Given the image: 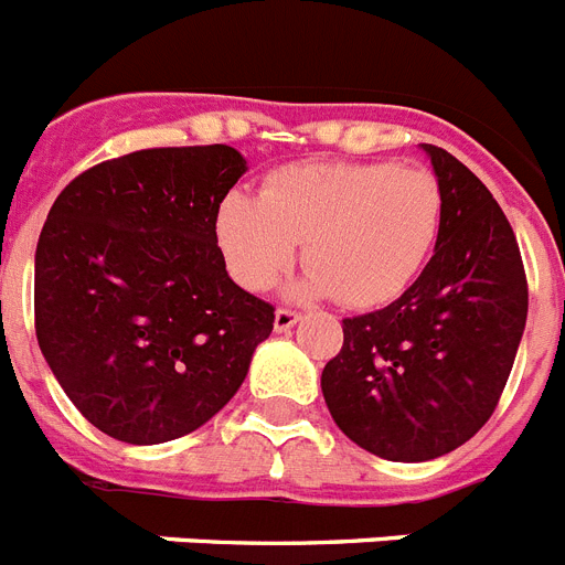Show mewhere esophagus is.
Listing matches in <instances>:
<instances>
[{
  "label": "esophagus",
  "mask_w": 565,
  "mask_h": 565,
  "mask_svg": "<svg viewBox=\"0 0 565 565\" xmlns=\"http://www.w3.org/2000/svg\"><path fill=\"white\" fill-rule=\"evenodd\" d=\"M300 322V311H294V308H277V315H274V329L282 334V331H291L294 326Z\"/></svg>",
  "instance_id": "1"
}]
</instances>
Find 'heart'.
Segmentation results:
<instances>
[{"label": "heart", "mask_w": 565, "mask_h": 565, "mask_svg": "<svg viewBox=\"0 0 565 565\" xmlns=\"http://www.w3.org/2000/svg\"><path fill=\"white\" fill-rule=\"evenodd\" d=\"M440 225L443 188L426 168L306 162L268 173L259 196H225L214 231L225 268L248 291L271 288L306 243L302 291L377 308L417 279Z\"/></svg>", "instance_id": "obj_1"}]
</instances>
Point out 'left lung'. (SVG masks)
<instances>
[{"label":"left lung","mask_w":565,"mask_h":565,"mask_svg":"<svg viewBox=\"0 0 565 565\" xmlns=\"http://www.w3.org/2000/svg\"><path fill=\"white\" fill-rule=\"evenodd\" d=\"M443 188L434 257L392 306L342 320L322 397L342 434L394 462L455 451L486 426L529 315L518 236L460 159L423 145Z\"/></svg>","instance_id":"8db88e82"}]
</instances>
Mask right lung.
<instances>
[{
  "mask_svg": "<svg viewBox=\"0 0 565 565\" xmlns=\"http://www.w3.org/2000/svg\"><path fill=\"white\" fill-rule=\"evenodd\" d=\"M245 159L145 148L65 185L36 245V340L82 417L134 446L177 440L236 394L274 306L243 291L216 211Z\"/></svg>",
  "mask_w": 565,
  "mask_h": 565,
  "instance_id": "1",
  "label": "right lung"
}]
</instances>
